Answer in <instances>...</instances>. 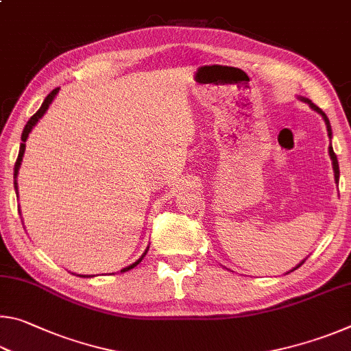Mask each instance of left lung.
<instances>
[{
    "mask_svg": "<svg viewBox=\"0 0 351 351\" xmlns=\"http://www.w3.org/2000/svg\"><path fill=\"white\" fill-rule=\"evenodd\" d=\"M305 100V102H308V104H310V106H311V108L313 110H316L317 112H320V114H322V117L325 119V123H326V130H328V136H331V127H330V122H328V117H326L325 116V112L322 111V110H320L319 108V106H316V105H314L313 102H311V100H308V99H304ZM330 156H331V161H332V169H335V178H336V181H339V164H337V158H336V153L335 152H332V147H330ZM302 263H304V261H302ZM300 263V265H302ZM299 265V266H300ZM299 266H295V268L294 269H297V268H299Z\"/></svg>",
    "mask_w": 351,
    "mask_h": 351,
    "instance_id": "1",
    "label": "left lung"
}]
</instances>
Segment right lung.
Here are the masks:
<instances>
[{"label": "right lung", "mask_w": 351, "mask_h": 351, "mask_svg": "<svg viewBox=\"0 0 351 351\" xmlns=\"http://www.w3.org/2000/svg\"><path fill=\"white\" fill-rule=\"evenodd\" d=\"M58 90H60V88H56L54 91H51L49 94H47L46 96V99H45V102L41 104V106H40V110L35 112V114L29 119L27 121V123H26V127H25V130H23V134H21V145H20V153H19V158H16V162H15V169H14V178H16V175H19V169H20V165H21V159H23V154H25V148H26V139H27V136H29V133H31V130L34 128V125L35 123L38 122V119L45 114L46 112V110L49 108V105H51V102L52 100H54V97L57 96V93H58ZM15 184V190H16V181L14 182ZM145 254H147V251H145ZM145 254L142 255V257L139 258V260H136L133 265H130V266H127V268H123L121 272H125V271H130V269H133L136 265H139L141 261H142V258L145 257Z\"/></svg>", "instance_id": "right-lung-1"}]
</instances>
